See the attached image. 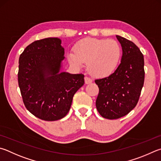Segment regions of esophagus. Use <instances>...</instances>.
Instances as JSON below:
<instances>
[{"mask_svg": "<svg viewBox=\"0 0 161 161\" xmlns=\"http://www.w3.org/2000/svg\"><path fill=\"white\" fill-rule=\"evenodd\" d=\"M84 80H85V84H90V83H92V80L91 78H89V77H84Z\"/></svg>", "mask_w": 161, "mask_h": 161, "instance_id": "esophagus-1", "label": "esophagus"}]
</instances>
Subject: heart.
<instances>
[{
    "instance_id": "b5f03b06",
    "label": "heart",
    "mask_w": 161,
    "mask_h": 161,
    "mask_svg": "<svg viewBox=\"0 0 161 161\" xmlns=\"http://www.w3.org/2000/svg\"><path fill=\"white\" fill-rule=\"evenodd\" d=\"M121 47L113 39L86 38L76 43L74 52H69L68 60L77 68H82L87 62V68L96 77L112 74L121 57Z\"/></svg>"
}]
</instances>
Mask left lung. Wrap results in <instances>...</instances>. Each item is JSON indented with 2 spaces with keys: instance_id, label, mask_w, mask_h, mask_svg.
I'll return each instance as SVG.
<instances>
[{
  "instance_id": "8db88e82",
  "label": "left lung",
  "mask_w": 161,
  "mask_h": 161,
  "mask_svg": "<svg viewBox=\"0 0 161 161\" xmlns=\"http://www.w3.org/2000/svg\"><path fill=\"white\" fill-rule=\"evenodd\" d=\"M116 37L122 49L121 63L108 77L95 80L99 89L96 108L109 119L122 118L134 108L144 82V55L132 42Z\"/></svg>"
}]
</instances>
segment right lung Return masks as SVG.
I'll return each instance as SVG.
<instances>
[{"label": "right lung", "instance_id": "add662e5", "mask_svg": "<svg viewBox=\"0 0 161 161\" xmlns=\"http://www.w3.org/2000/svg\"><path fill=\"white\" fill-rule=\"evenodd\" d=\"M65 49L58 38L35 41L20 55L18 84L30 112L46 121L64 118L72 98L84 84L82 74L60 72Z\"/></svg>", "mask_w": 161, "mask_h": 161}]
</instances>
